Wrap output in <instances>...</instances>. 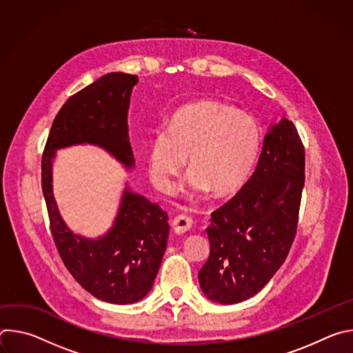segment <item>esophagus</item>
Returning a JSON list of instances; mask_svg holds the SVG:
<instances>
[{
	"instance_id": "esophagus-1",
	"label": "esophagus",
	"mask_w": 353,
	"mask_h": 353,
	"mask_svg": "<svg viewBox=\"0 0 353 353\" xmlns=\"http://www.w3.org/2000/svg\"><path fill=\"white\" fill-rule=\"evenodd\" d=\"M172 228L177 234H183L192 228V219L187 215H177L172 222Z\"/></svg>"
}]
</instances>
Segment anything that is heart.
Returning a JSON list of instances; mask_svg holds the SVG:
<instances>
[{
    "label": "heart",
    "instance_id": "obj_1",
    "mask_svg": "<svg viewBox=\"0 0 353 353\" xmlns=\"http://www.w3.org/2000/svg\"><path fill=\"white\" fill-rule=\"evenodd\" d=\"M260 143V128L253 117L219 102L201 100L177 110L168 131H157L149 148V174L161 191L170 192L188 157V191L212 190L215 195H225L245 181Z\"/></svg>",
    "mask_w": 353,
    "mask_h": 353
}]
</instances>
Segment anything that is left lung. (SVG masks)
Segmentation results:
<instances>
[{
	"mask_svg": "<svg viewBox=\"0 0 353 353\" xmlns=\"http://www.w3.org/2000/svg\"><path fill=\"white\" fill-rule=\"evenodd\" d=\"M305 185V146L282 119L264 138L259 165L225 205L211 214L210 257L198 272L204 294L234 305L257 294L285 263Z\"/></svg>",
	"mask_w": 353,
	"mask_h": 353,
	"instance_id": "obj_1",
	"label": "left lung"
}]
</instances>
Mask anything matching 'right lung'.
<instances>
[{"mask_svg":"<svg viewBox=\"0 0 353 353\" xmlns=\"http://www.w3.org/2000/svg\"><path fill=\"white\" fill-rule=\"evenodd\" d=\"M137 83V75L110 72L72 94L53 121L41 158V188L59 254L85 290L114 305L135 303L152 289L168 245V214L125 185L106 234L97 239L75 234L63 221L53 195V159L57 149L90 143L131 169L127 116Z\"/></svg>","mask_w":353,"mask_h":353,"instance_id":"obj_1","label":"right lung"}]
</instances>
